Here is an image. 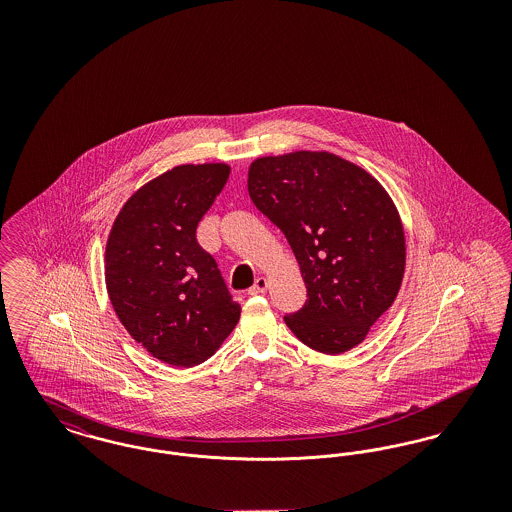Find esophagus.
Masks as SVG:
<instances>
[{
  "mask_svg": "<svg viewBox=\"0 0 512 512\" xmlns=\"http://www.w3.org/2000/svg\"><path fill=\"white\" fill-rule=\"evenodd\" d=\"M267 288V278H257V280H255V284H253V286L247 290V293H249V295H261V293L267 292Z\"/></svg>",
  "mask_w": 512,
  "mask_h": 512,
  "instance_id": "1",
  "label": "esophagus"
}]
</instances>
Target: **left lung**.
I'll list each match as a JSON object with an SVG mask.
<instances>
[{
	"label": "left lung",
	"mask_w": 512,
	"mask_h": 512,
	"mask_svg": "<svg viewBox=\"0 0 512 512\" xmlns=\"http://www.w3.org/2000/svg\"><path fill=\"white\" fill-rule=\"evenodd\" d=\"M255 207L286 236L307 301L284 320L311 349L338 355L365 340L405 272L397 209L361 167L326 151L261 157L247 178Z\"/></svg>",
	"instance_id": "obj_1"
}]
</instances>
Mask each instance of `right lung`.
Returning a JSON list of instances; mask_svg holds the SVG:
<instances>
[{"instance_id":"right-lung-1","label":"right lung","mask_w":512,"mask_h":512,"mask_svg":"<svg viewBox=\"0 0 512 512\" xmlns=\"http://www.w3.org/2000/svg\"><path fill=\"white\" fill-rule=\"evenodd\" d=\"M228 176L224 163L174 167L124 203L107 240L113 309L128 334L167 365L207 361L240 320L242 307L217 261L195 238Z\"/></svg>"}]
</instances>
